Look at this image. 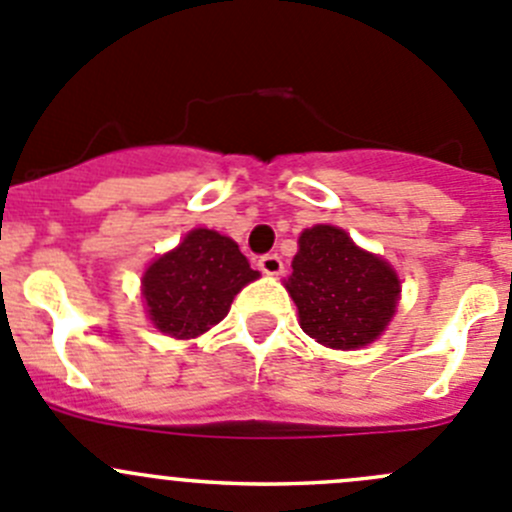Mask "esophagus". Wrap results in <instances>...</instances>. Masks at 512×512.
I'll return each mask as SVG.
<instances>
[{
	"mask_svg": "<svg viewBox=\"0 0 512 512\" xmlns=\"http://www.w3.org/2000/svg\"><path fill=\"white\" fill-rule=\"evenodd\" d=\"M257 265H260V270L265 272V275H280V272L285 270V265H282V257L275 255V252H270V255H262Z\"/></svg>",
	"mask_w": 512,
	"mask_h": 512,
	"instance_id": "1",
	"label": "esophagus"
}]
</instances>
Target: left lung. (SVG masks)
<instances>
[{"instance_id":"obj_1","label":"left lung","mask_w":512,"mask_h":512,"mask_svg":"<svg viewBox=\"0 0 512 512\" xmlns=\"http://www.w3.org/2000/svg\"><path fill=\"white\" fill-rule=\"evenodd\" d=\"M287 292L307 335L335 350H355L385 330L398 305L400 280L388 262L360 250L347 232L317 225L300 235Z\"/></svg>"}]
</instances>
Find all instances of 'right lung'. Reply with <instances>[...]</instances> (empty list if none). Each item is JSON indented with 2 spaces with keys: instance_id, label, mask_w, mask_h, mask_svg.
Returning <instances> with one entry per match:
<instances>
[{
  "instance_id": "right-lung-1",
  "label": "right lung",
  "mask_w": 512,
  "mask_h": 512,
  "mask_svg": "<svg viewBox=\"0 0 512 512\" xmlns=\"http://www.w3.org/2000/svg\"><path fill=\"white\" fill-rule=\"evenodd\" d=\"M260 277L240 247L212 230H192L180 247L157 257L142 277L155 327L172 337H197L230 310L237 292Z\"/></svg>"
}]
</instances>
